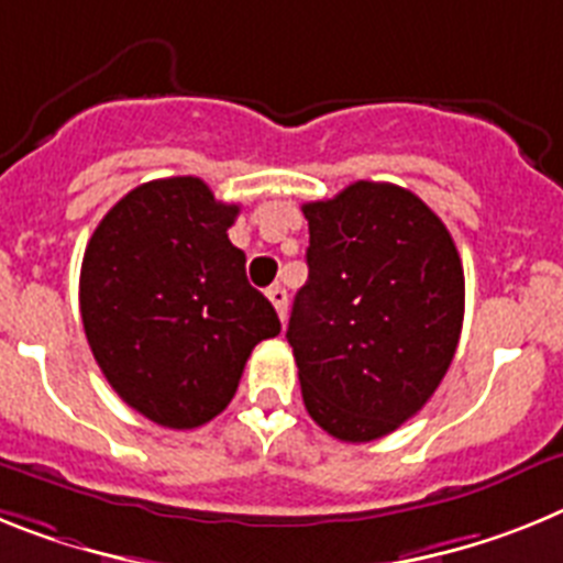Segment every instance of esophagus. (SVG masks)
I'll return each mask as SVG.
<instances>
[{"mask_svg": "<svg viewBox=\"0 0 563 563\" xmlns=\"http://www.w3.org/2000/svg\"><path fill=\"white\" fill-rule=\"evenodd\" d=\"M266 297L272 300V306L277 309V314H280V320H286V309H288V295H286V288L283 286H272L266 291Z\"/></svg>", "mask_w": 563, "mask_h": 563, "instance_id": "34e87169", "label": "esophagus"}]
</instances>
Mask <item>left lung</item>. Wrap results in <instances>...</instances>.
Returning a JSON list of instances; mask_svg holds the SVG:
<instances>
[{
  "mask_svg": "<svg viewBox=\"0 0 563 563\" xmlns=\"http://www.w3.org/2000/svg\"><path fill=\"white\" fill-rule=\"evenodd\" d=\"M302 214L309 283L286 331L302 402L334 439L374 442L422 410L451 368L464 320L456 243L394 184L356 180Z\"/></svg>",
  "mask_w": 563,
  "mask_h": 563,
  "instance_id": "1",
  "label": "left lung"
}]
</instances>
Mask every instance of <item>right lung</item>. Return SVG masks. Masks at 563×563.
I'll list each match as a JSON object with an SVG mask.
<instances>
[{
    "instance_id": "right-lung-1",
    "label": "right lung",
    "mask_w": 563,
    "mask_h": 563,
    "mask_svg": "<svg viewBox=\"0 0 563 563\" xmlns=\"http://www.w3.org/2000/svg\"><path fill=\"white\" fill-rule=\"evenodd\" d=\"M238 212L192 175L150 180L101 218L85 249L78 306L92 356L112 390L164 428L218 417L254 345L280 334L229 241Z\"/></svg>"
}]
</instances>
